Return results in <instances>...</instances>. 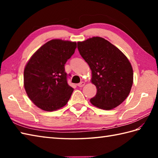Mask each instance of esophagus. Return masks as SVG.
<instances>
[{"label": "esophagus", "instance_id": "obj_1", "mask_svg": "<svg viewBox=\"0 0 158 158\" xmlns=\"http://www.w3.org/2000/svg\"><path fill=\"white\" fill-rule=\"evenodd\" d=\"M78 85V86L79 87V88H82V87H83V86H84V85H85V82H83V81H81V83H79V84H78V85Z\"/></svg>", "mask_w": 158, "mask_h": 158}]
</instances>
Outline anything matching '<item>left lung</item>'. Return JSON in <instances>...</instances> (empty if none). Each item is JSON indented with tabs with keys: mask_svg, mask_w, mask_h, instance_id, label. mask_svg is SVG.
<instances>
[{
	"mask_svg": "<svg viewBox=\"0 0 158 158\" xmlns=\"http://www.w3.org/2000/svg\"><path fill=\"white\" fill-rule=\"evenodd\" d=\"M77 48L92 70V82L97 88L90 102L104 110L119 106L129 95L133 83L128 59L115 45L98 36L78 42Z\"/></svg>",
	"mask_w": 158,
	"mask_h": 158,
	"instance_id": "8db88e82",
	"label": "left lung"
}]
</instances>
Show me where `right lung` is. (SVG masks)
Listing matches in <instances>:
<instances>
[{
    "mask_svg": "<svg viewBox=\"0 0 158 158\" xmlns=\"http://www.w3.org/2000/svg\"><path fill=\"white\" fill-rule=\"evenodd\" d=\"M77 43L53 39L41 47L30 59L23 72L29 98L39 108L53 111L65 106L73 88L67 81L65 64L75 53Z\"/></svg>",
    "mask_w": 158,
    "mask_h": 158,
    "instance_id": "1",
    "label": "right lung"
}]
</instances>
